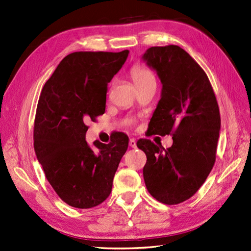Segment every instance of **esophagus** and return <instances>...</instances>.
<instances>
[{
    "instance_id": "1",
    "label": "esophagus",
    "mask_w": 251,
    "mask_h": 251,
    "mask_svg": "<svg viewBox=\"0 0 251 251\" xmlns=\"http://www.w3.org/2000/svg\"><path fill=\"white\" fill-rule=\"evenodd\" d=\"M129 146L132 147V148L137 147V141H135L134 139H130V140H129Z\"/></svg>"
}]
</instances>
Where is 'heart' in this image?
<instances>
[{
  "label": "heart",
  "instance_id": "obj_1",
  "mask_svg": "<svg viewBox=\"0 0 251 251\" xmlns=\"http://www.w3.org/2000/svg\"><path fill=\"white\" fill-rule=\"evenodd\" d=\"M130 76L137 88L149 83H155V76L152 71L143 64H134L130 69Z\"/></svg>",
  "mask_w": 251,
  "mask_h": 251
}]
</instances>
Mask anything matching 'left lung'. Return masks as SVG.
<instances>
[{"instance_id": "left-lung-1", "label": "left lung", "mask_w": 251, "mask_h": 251, "mask_svg": "<svg viewBox=\"0 0 251 251\" xmlns=\"http://www.w3.org/2000/svg\"><path fill=\"white\" fill-rule=\"evenodd\" d=\"M143 59L163 84L148 137L170 134L174 140L167 149L147 139L138 141L147 157L143 176L155 200L180 204L196 195L216 162L221 128L218 101L203 68L181 47H150Z\"/></svg>"}]
</instances>
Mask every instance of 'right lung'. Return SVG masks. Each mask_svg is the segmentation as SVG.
Segmentation results:
<instances>
[{
    "instance_id": "obj_1",
    "label": "right lung",
    "mask_w": 251,
    "mask_h": 251,
    "mask_svg": "<svg viewBox=\"0 0 251 251\" xmlns=\"http://www.w3.org/2000/svg\"><path fill=\"white\" fill-rule=\"evenodd\" d=\"M128 53H70L41 91L33 127L34 151L56 195L75 208H91L109 197L128 148L123 132H117L108 144L96 141V149L85 141L86 123L96 122L105 112L107 86Z\"/></svg>"
}]
</instances>
